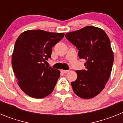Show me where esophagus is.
I'll use <instances>...</instances> for the list:
<instances>
[{
  "mask_svg": "<svg viewBox=\"0 0 123 123\" xmlns=\"http://www.w3.org/2000/svg\"><path fill=\"white\" fill-rule=\"evenodd\" d=\"M69 70H62V72L63 73H68Z\"/></svg>",
  "mask_w": 123,
  "mask_h": 123,
  "instance_id": "1",
  "label": "esophagus"
}]
</instances>
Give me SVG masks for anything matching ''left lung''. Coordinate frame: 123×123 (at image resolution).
<instances>
[{
	"instance_id": "obj_1",
	"label": "left lung",
	"mask_w": 123,
	"mask_h": 123,
	"mask_svg": "<svg viewBox=\"0 0 123 123\" xmlns=\"http://www.w3.org/2000/svg\"><path fill=\"white\" fill-rule=\"evenodd\" d=\"M65 37L76 47L79 58L86 60V69L76 71L78 77L71 83L73 90L81 98H93L104 89L112 69L114 56L109 38L104 30L91 26Z\"/></svg>"
}]
</instances>
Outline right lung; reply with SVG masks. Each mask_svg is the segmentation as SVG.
Listing matches in <instances>:
<instances>
[{
	"mask_svg": "<svg viewBox=\"0 0 123 123\" xmlns=\"http://www.w3.org/2000/svg\"><path fill=\"white\" fill-rule=\"evenodd\" d=\"M63 33L36 29L25 31L15 42L12 64L18 85L25 94L44 98L54 91L60 77L58 69L47 67L52 47L62 39Z\"/></svg>",
	"mask_w": 123,
	"mask_h": 123,
	"instance_id": "obj_1",
	"label": "right lung"
}]
</instances>
